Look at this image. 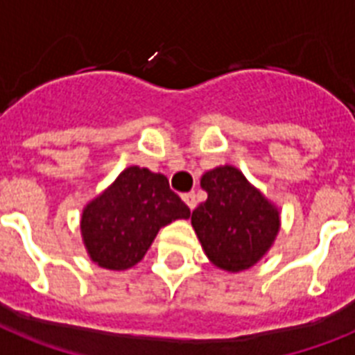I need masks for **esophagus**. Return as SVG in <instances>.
Instances as JSON below:
<instances>
[{"label":"esophagus","mask_w":355,"mask_h":355,"mask_svg":"<svg viewBox=\"0 0 355 355\" xmlns=\"http://www.w3.org/2000/svg\"><path fill=\"white\" fill-rule=\"evenodd\" d=\"M183 201L187 205H189L190 210H194L196 205H198V201H196V194H194V192H187V194H183Z\"/></svg>","instance_id":"34e87169"}]
</instances>
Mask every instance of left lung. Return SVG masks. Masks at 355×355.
Wrapping results in <instances>:
<instances>
[{"mask_svg": "<svg viewBox=\"0 0 355 355\" xmlns=\"http://www.w3.org/2000/svg\"><path fill=\"white\" fill-rule=\"evenodd\" d=\"M207 201L192 212V227L210 261L228 272L256 265L279 232V212L230 165L201 178Z\"/></svg>", "mask_w": 355, "mask_h": 355, "instance_id": "left-lung-1", "label": "left lung"}]
</instances>
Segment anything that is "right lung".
Here are the masks:
<instances>
[{
	"instance_id": "add662e5",
	"label": "right lung",
	"mask_w": 355,
	"mask_h": 355,
	"mask_svg": "<svg viewBox=\"0 0 355 355\" xmlns=\"http://www.w3.org/2000/svg\"><path fill=\"white\" fill-rule=\"evenodd\" d=\"M190 209L163 174L128 166L81 216L90 259L108 270H127L141 261L161 227L187 219Z\"/></svg>"
}]
</instances>
